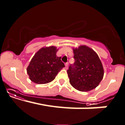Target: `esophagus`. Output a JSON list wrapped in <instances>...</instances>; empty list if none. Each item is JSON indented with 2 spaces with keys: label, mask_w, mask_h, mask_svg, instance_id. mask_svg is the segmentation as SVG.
I'll list each match as a JSON object with an SVG mask.
<instances>
[{
  "label": "esophagus",
  "mask_w": 125,
  "mask_h": 125,
  "mask_svg": "<svg viewBox=\"0 0 125 125\" xmlns=\"http://www.w3.org/2000/svg\"><path fill=\"white\" fill-rule=\"evenodd\" d=\"M65 66H66V69H67V67H68V62H66L65 64Z\"/></svg>",
  "instance_id": "esophagus-1"
}]
</instances>
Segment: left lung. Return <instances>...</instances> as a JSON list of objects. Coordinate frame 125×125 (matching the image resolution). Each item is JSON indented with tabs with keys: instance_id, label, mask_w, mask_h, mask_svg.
<instances>
[{
	"instance_id": "8db88e82",
	"label": "left lung",
	"mask_w": 125,
	"mask_h": 125,
	"mask_svg": "<svg viewBox=\"0 0 125 125\" xmlns=\"http://www.w3.org/2000/svg\"><path fill=\"white\" fill-rule=\"evenodd\" d=\"M73 52L75 62L67 71L71 85L83 92L96 88L104 76V69L98 55L85 45L73 48Z\"/></svg>"
}]
</instances>
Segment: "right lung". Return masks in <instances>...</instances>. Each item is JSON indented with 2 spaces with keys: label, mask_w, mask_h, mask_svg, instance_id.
Masks as SVG:
<instances>
[{
  "label": "right lung",
  "mask_w": 125,
  "mask_h": 125,
  "mask_svg": "<svg viewBox=\"0 0 125 125\" xmlns=\"http://www.w3.org/2000/svg\"><path fill=\"white\" fill-rule=\"evenodd\" d=\"M58 50L54 46L43 47L34 54L27 68V73L32 82L37 84L51 82L65 67L61 57L56 56Z\"/></svg>",
  "instance_id": "1"
}]
</instances>
